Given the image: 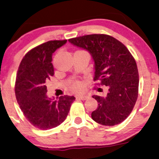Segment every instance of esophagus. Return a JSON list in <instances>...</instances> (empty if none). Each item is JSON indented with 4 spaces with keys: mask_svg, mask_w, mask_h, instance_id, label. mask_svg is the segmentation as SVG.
Here are the masks:
<instances>
[{
    "mask_svg": "<svg viewBox=\"0 0 159 159\" xmlns=\"http://www.w3.org/2000/svg\"><path fill=\"white\" fill-rule=\"evenodd\" d=\"M76 98L81 99V100H86V99L88 98V96H85V95H84H84H79V96L76 97Z\"/></svg>",
    "mask_w": 159,
    "mask_h": 159,
    "instance_id": "obj_1",
    "label": "esophagus"
}]
</instances>
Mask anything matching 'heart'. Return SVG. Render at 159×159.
<instances>
[{"label": "heart", "instance_id": "obj_1", "mask_svg": "<svg viewBox=\"0 0 159 159\" xmlns=\"http://www.w3.org/2000/svg\"><path fill=\"white\" fill-rule=\"evenodd\" d=\"M68 88L72 91V92L78 93L81 92V91L83 90L84 86L81 81L77 79H74L73 81L70 82V84H68Z\"/></svg>", "mask_w": 159, "mask_h": 159}]
</instances>
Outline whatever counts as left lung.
I'll list each match as a JSON object with an SVG mask.
<instances>
[{
  "instance_id": "obj_1",
  "label": "left lung",
  "mask_w": 159,
  "mask_h": 159,
  "mask_svg": "<svg viewBox=\"0 0 159 159\" xmlns=\"http://www.w3.org/2000/svg\"><path fill=\"white\" fill-rule=\"evenodd\" d=\"M68 41L90 52L95 65L94 81L109 88L105 97L92 96L98 102L92 113V119L104 126L124 121L132 113L138 97V69L132 54L121 42L105 34L83 35Z\"/></svg>"
}]
</instances>
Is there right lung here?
I'll use <instances>...</instances> for the list:
<instances>
[{"label":"right lung","mask_w":159,"mask_h":159,"mask_svg":"<svg viewBox=\"0 0 159 159\" xmlns=\"http://www.w3.org/2000/svg\"><path fill=\"white\" fill-rule=\"evenodd\" d=\"M66 42V39L49 41L32 48L19 66L14 86L16 100L25 118L39 129L60 125L75 99L64 95L53 100L46 95V84L54 75L52 54Z\"/></svg>","instance_id":"right-lung-1"}]
</instances>
